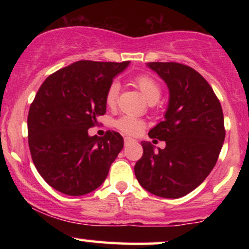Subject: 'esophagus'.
<instances>
[{
	"instance_id": "34e87169",
	"label": "esophagus",
	"mask_w": 249,
	"mask_h": 249,
	"mask_svg": "<svg viewBox=\"0 0 249 249\" xmlns=\"http://www.w3.org/2000/svg\"><path fill=\"white\" fill-rule=\"evenodd\" d=\"M124 142H125V145H127V144H130V142H133L136 141H134V139H132V138H130V137H125Z\"/></svg>"
}]
</instances>
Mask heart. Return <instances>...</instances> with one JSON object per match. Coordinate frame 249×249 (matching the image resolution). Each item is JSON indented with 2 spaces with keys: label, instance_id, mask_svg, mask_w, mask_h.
Wrapping results in <instances>:
<instances>
[{
  "label": "heart",
  "instance_id": "heart-1",
  "mask_svg": "<svg viewBox=\"0 0 249 249\" xmlns=\"http://www.w3.org/2000/svg\"><path fill=\"white\" fill-rule=\"evenodd\" d=\"M133 84L138 90L142 93V96L146 98V101L150 104H154L159 101L161 96V87L152 76L147 75V73H141V75L136 76L133 79ZM119 84L117 82H112L108 85L107 91H105L104 101L107 107L113 108L116 107L117 103H118V95H119ZM115 126L121 130L122 132L131 134L141 133L145 127V123L142 119L136 118L133 116H122L115 122Z\"/></svg>",
  "mask_w": 249,
  "mask_h": 249
}]
</instances>
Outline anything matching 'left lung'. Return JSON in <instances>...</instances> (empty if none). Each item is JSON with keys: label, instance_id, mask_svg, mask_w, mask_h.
Instances as JSON below:
<instances>
[{"label": "left lung", "instance_id": "obj_1", "mask_svg": "<svg viewBox=\"0 0 249 249\" xmlns=\"http://www.w3.org/2000/svg\"><path fill=\"white\" fill-rule=\"evenodd\" d=\"M167 84L170 101L165 119L148 137L166 142L154 151L142 142V157L134 174L145 190L162 198L177 199L196 190L215 166L225 141L224 113L218 97L198 71L174 62H151Z\"/></svg>", "mask_w": 249, "mask_h": 249}]
</instances>
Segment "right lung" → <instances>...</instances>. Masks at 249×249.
Masks as SVG:
<instances>
[{"mask_svg":"<svg viewBox=\"0 0 249 249\" xmlns=\"http://www.w3.org/2000/svg\"><path fill=\"white\" fill-rule=\"evenodd\" d=\"M130 62L78 61L43 82L28 113V142L42 178L63 194L84 196L104 182L124 146L118 132L90 137L105 115V91Z\"/></svg>","mask_w":249,"mask_h":249,"instance_id":"right-lung-1","label":"right lung"}]
</instances>
